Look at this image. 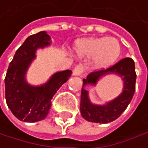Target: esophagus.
<instances>
[{
	"instance_id": "esophagus-1",
	"label": "esophagus",
	"mask_w": 148,
	"mask_h": 148,
	"mask_svg": "<svg viewBox=\"0 0 148 148\" xmlns=\"http://www.w3.org/2000/svg\"><path fill=\"white\" fill-rule=\"evenodd\" d=\"M83 72H84V66L82 64L77 65L75 68H73V75L79 76V75H82Z\"/></svg>"
}]
</instances>
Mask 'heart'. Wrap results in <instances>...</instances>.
Here are the masks:
<instances>
[{
	"label": "heart",
	"instance_id": "b5f03b06",
	"mask_svg": "<svg viewBox=\"0 0 148 148\" xmlns=\"http://www.w3.org/2000/svg\"><path fill=\"white\" fill-rule=\"evenodd\" d=\"M75 51L80 57H92L98 68L113 66L121 55V44L114 37L85 38L78 40Z\"/></svg>",
	"mask_w": 148,
	"mask_h": 148
}]
</instances>
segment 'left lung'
<instances>
[{"mask_svg": "<svg viewBox=\"0 0 148 148\" xmlns=\"http://www.w3.org/2000/svg\"><path fill=\"white\" fill-rule=\"evenodd\" d=\"M109 73H114L123 78L124 84L123 93L106 105L93 104L89 100L88 91L84 89V87L88 84L96 85L102 76ZM135 82L134 61L131 58H124L110 67L89 73L86 79H83L80 106L82 116L85 120L95 123L105 124L114 121L121 115L131 102L135 92Z\"/></svg>", "mask_w": 148, "mask_h": 148, "instance_id": "8db88e82", "label": "left lung"}]
</instances>
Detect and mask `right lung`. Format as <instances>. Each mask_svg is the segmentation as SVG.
Listing matches in <instances>:
<instances>
[{
    "mask_svg": "<svg viewBox=\"0 0 148 148\" xmlns=\"http://www.w3.org/2000/svg\"><path fill=\"white\" fill-rule=\"evenodd\" d=\"M51 44L46 31L30 35L17 49L5 77V95L8 107L20 121L36 122L45 119L51 108V100L57 90L69 79L72 71L57 72L43 85L32 86L26 81V73L35 59L38 48Z\"/></svg>",
    "mask_w": 148,
    "mask_h": 148,
    "instance_id": "right-lung-1",
    "label": "right lung"
}]
</instances>
